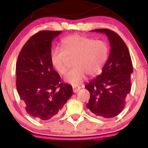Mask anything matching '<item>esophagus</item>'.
<instances>
[{
  "label": "esophagus",
  "mask_w": 148,
  "mask_h": 148,
  "mask_svg": "<svg viewBox=\"0 0 148 148\" xmlns=\"http://www.w3.org/2000/svg\"><path fill=\"white\" fill-rule=\"evenodd\" d=\"M79 89H80V87H74V86L73 87V92H75V93L78 91Z\"/></svg>",
  "instance_id": "1"
}]
</instances>
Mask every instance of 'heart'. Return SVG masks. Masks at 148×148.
Listing matches in <instances>:
<instances>
[{"mask_svg": "<svg viewBox=\"0 0 148 148\" xmlns=\"http://www.w3.org/2000/svg\"><path fill=\"white\" fill-rule=\"evenodd\" d=\"M61 46L62 48L51 50L50 61L59 74H64L68 69L69 58L74 59L75 67L64 77L65 82L72 86L81 84L87 75L92 77L101 73L108 58V46L101 40L73 34L62 40Z\"/></svg>", "mask_w": 148, "mask_h": 148, "instance_id": "obj_1", "label": "heart"}]
</instances>
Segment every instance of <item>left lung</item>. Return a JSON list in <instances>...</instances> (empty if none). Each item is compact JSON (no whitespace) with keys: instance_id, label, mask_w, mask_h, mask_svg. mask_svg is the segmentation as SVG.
<instances>
[{"instance_id":"left-lung-1","label":"left lung","mask_w":148,"mask_h":148,"mask_svg":"<svg viewBox=\"0 0 148 148\" xmlns=\"http://www.w3.org/2000/svg\"><path fill=\"white\" fill-rule=\"evenodd\" d=\"M91 31L106 34L111 49L102 73L85 86L90 92L87 108L94 116L112 118L122 111L127 95L131 92L133 71L131 56L127 45L116 32L108 29Z\"/></svg>"}]
</instances>
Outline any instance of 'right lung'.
Masks as SVG:
<instances>
[{"label":"right lung","mask_w":148,"mask_h":148,"mask_svg":"<svg viewBox=\"0 0 148 148\" xmlns=\"http://www.w3.org/2000/svg\"><path fill=\"white\" fill-rule=\"evenodd\" d=\"M61 32H37L24 45L17 58V92L27 113L37 120L59 116L73 92L72 86L61 83L50 61L52 40Z\"/></svg>","instance_id":"obj_1"}]
</instances>
